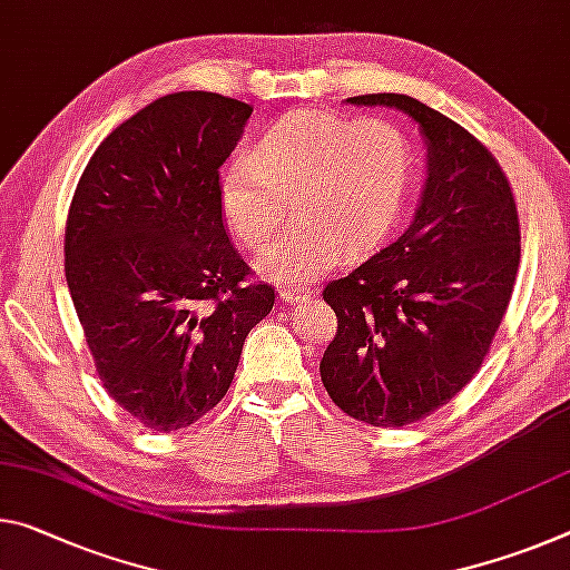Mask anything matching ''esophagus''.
I'll use <instances>...</instances> for the list:
<instances>
[{"label":"esophagus","instance_id":"1","mask_svg":"<svg viewBox=\"0 0 570 570\" xmlns=\"http://www.w3.org/2000/svg\"><path fill=\"white\" fill-rule=\"evenodd\" d=\"M306 296H309V288H306V286H284V288H278V299L286 302V304H296V302L306 299Z\"/></svg>","mask_w":570,"mask_h":570}]
</instances>
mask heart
Segmentation results:
<instances>
[{
    "label": "heart",
    "instance_id": "heart-1",
    "mask_svg": "<svg viewBox=\"0 0 570 570\" xmlns=\"http://www.w3.org/2000/svg\"><path fill=\"white\" fill-rule=\"evenodd\" d=\"M411 177V141L395 124L296 111L225 169L220 213L233 238L261 248L282 228V200L296 197L299 228L258 258V271L282 284L309 282L393 230Z\"/></svg>",
    "mask_w": 570,
    "mask_h": 570
}]
</instances>
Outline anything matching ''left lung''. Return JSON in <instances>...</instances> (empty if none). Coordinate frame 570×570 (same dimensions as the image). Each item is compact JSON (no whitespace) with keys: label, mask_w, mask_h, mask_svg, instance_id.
I'll return each instance as SVG.
<instances>
[{"label":"left lung","mask_w":570,"mask_h":570,"mask_svg":"<svg viewBox=\"0 0 570 570\" xmlns=\"http://www.w3.org/2000/svg\"><path fill=\"white\" fill-rule=\"evenodd\" d=\"M409 114L426 139V185L399 240L322 296L337 334L320 363L330 399L370 426H405L472 381L520 266L512 187L464 126L403 94L347 98Z\"/></svg>","instance_id":"left-lung-1"}]
</instances>
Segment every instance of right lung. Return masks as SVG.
Returning <instances> with one entry per match:
<instances>
[{
  "label": "right lung",
  "instance_id": "right-lung-1",
  "mask_svg": "<svg viewBox=\"0 0 570 570\" xmlns=\"http://www.w3.org/2000/svg\"><path fill=\"white\" fill-rule=\"evenodd\" d=\"M253 108L179 90L108 134L80 175L66 278L108 395L144 429H187L223 401L274 288L225 233L218 169Z\"/></svg>",
  "mask_w": 570,
  "mask_h": 570
}]
</instances>
